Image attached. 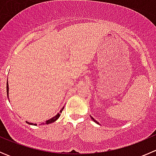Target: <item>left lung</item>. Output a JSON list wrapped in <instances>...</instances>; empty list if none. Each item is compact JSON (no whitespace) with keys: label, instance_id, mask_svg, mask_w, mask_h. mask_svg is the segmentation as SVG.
Masks as SVG:
<instances>
[{"label":"left lung","instance_id":"left-lung-1","mask_svg":"<svg viewBox=\"0 0 156 156\" xmlns=\"http://www.w3.org/2000/svg\"><path fill=\"white\" fill-rule=\"evenodd\" d=\"M91 119H93V121H94V122H96V123H97V124H98V125H99V123H98V122H97V121H96V120H95V119H94V118H92V117H91Z\"/></svg>","mask_w":156,"mask_h":156}]
</instances>
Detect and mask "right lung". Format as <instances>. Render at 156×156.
<instances>
[{
  "label": "right lung",
  "instance_id": "add662e5",
  "mask_svg": "<svg viewBox=\"0 0 156 156\" xmlns=\"http://www.w3.org/2000/svg\"><path fill=\"white\" fill-rule=\"evenodd\" d=\"M8 91H9V87H8V81H7V97H9V94H8L9 93H8ZM63 108H64V107L62 108V109L60 110V112H59L58 113V114H56V115L54 116V117H53V118H52V119H49V120H47L46 122H44L43 125H48V124H51V123H53V122H56V121L58 119H59V116H60L61 112H62V110H63ZM27 123L29 124V125H33L32 123H29V122H27ZM34 125H36L35 124H34Z\"/></svg>",
  "mask_w": 156,
  "mask_h": 156
}]
</instances>
